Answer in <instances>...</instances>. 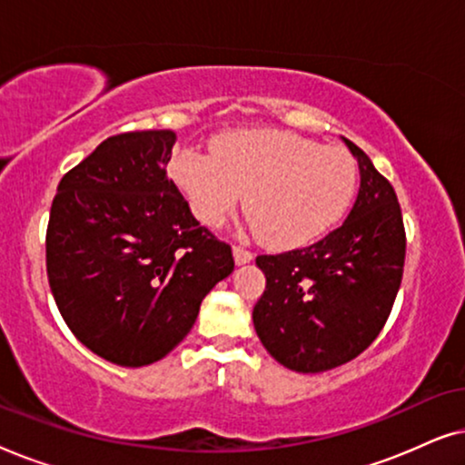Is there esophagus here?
Segmentation results:
<instances>
[{
    "label": "esophagus",
    "instance_id": "obj_1",
    "mask_svg": "<svg viewBox=\"0 0 465 465\" xmlns=\"http://www.w3.org/2000/svg\"><path fill=\"white\" fill-rule=\"evenodd\" d=\"M232 256H234V262H237V264L241 266V264L252 262L253 253H252V252H247V250H243V247H232Z\"/></svg>",
    "mask_w": 465,
    "mask_h": 465
}]
</instances>
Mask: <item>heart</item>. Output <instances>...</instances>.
I'll use <instances>...</instances> for the list:
<instances>
[{"label":"heart","instance_id":"obj_1","mask_svg":"<svg viewBox=\"0 0 465 465\" xmlns=\"http://www.w3.org/2000/svg\"><path fill=\"white\" fill-rule=\"evenodd\" d=\"M213 156L186 150L171 175L190 209L220 226L245 194V212L272 247L311 243L351 205L358 164L342 148H322L296 133L234 131L213 142Z\"/></svg>","mask_w":465,"mask_h":465}]
</instances>
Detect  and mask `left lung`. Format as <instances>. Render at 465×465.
<instances>
[{
  "instance_id": "obj_1",
  "label": "left lung",
  "mask_w": 465,
  "mask_h": 465,
  "mask_svg": "<svg viewBox=\"0 0 465 465\" xmlns=\"http://www.w3.org/2000/svg\"><path fill=\"white\" fill-rule=\"evenodd\" d=\"M360 190L342 226L317 243L258 256L266 290L253 328L266 351L296 372H323L358 358L390 317L402 282L406 237L398 196L358 145Z\"/></svg>"
}]
</instances>
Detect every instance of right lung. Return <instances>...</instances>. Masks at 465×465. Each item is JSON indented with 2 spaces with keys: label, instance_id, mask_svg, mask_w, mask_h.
<instances>
[{
  "label": "right lung",
  "instance_id": "1",
  "mask_svg": "<svg viewBox=\"0 0 465 465\" xmlns=\"http://www.w3.org/2000/svg\"><path fill=\"white\" fill-rule=\"evenodd\" d=\"M173 131L107 137L63 175L50 207L46 271L63 320L112 364L163 360L234 269L167 177Z\"/></svg>",
  "mask_w": 465,
  "mask_h": 465
}]
</instances>
